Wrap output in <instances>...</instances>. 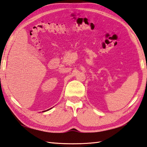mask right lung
<instances>
[{
    "instance_id": "add662e5",
    "label": "right lung",
    "mask_w": 147,
    "mask_h": 147,
    "mask_svg": "<svg viewBox=\"0 0 147 147\" xmlns=\"http://www.w3.org/2000/svg\"><path fill=\"white\" fill-rule=\"evenodd\" d=\"M51 108H50V109H48V110H46V111H48V110H51Z\"/></svg>"
}]
</instances>
